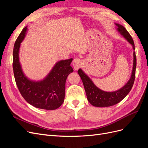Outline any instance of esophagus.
Returning a JSON list of instances; mask_svg holds the SVG:
<instances>
[{
	"instance_id": "obj_1",
	"label": "esophagus",
	"mask_w": 148,
	"mask_h": 148,
	"mask_svg": "<svg viewBox=\"0 0 148 148\" xmlns=\"http://www.w3.org/2000/svg\"><path fill=\"white\" fill-rule=\"evenodd\" d=\"M82 65V60L79 58H76L72 62V66L75 70H78Z\"/></svg>"
}]
</instances>
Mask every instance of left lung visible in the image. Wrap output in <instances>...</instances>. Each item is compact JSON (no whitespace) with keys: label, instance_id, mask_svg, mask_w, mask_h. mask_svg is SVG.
I'll list each match as a JSON object with an SVG mask.
<instances>
[{"label":"left lung","instance_id":"left-lung-1","mask_svg":"<svg viewBox=\"0 0 148 148\" xmlns=\"http://www.w3.org/2000/svg\"><path fill=\"white\" fill-rule=\"evenodd\" d=\"M117 26V30L127 41L132 44L133 49V63L132 74L129 80L123 87L115 91H105L96 86L92 79L85 73L82 69L78 70V73L83 82L88 101L90 104L97 107H110L117 104L123 100L131 91L135 78V71L136 67V57L135 47L133 40L124 26L119 23H115Z\"/></svg>","mask_w":148,"mask_h":148}]
</instances>
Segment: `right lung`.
<instances>
[{"instance_id": "1", "label": "right lung", "mask_w": 148, "mask_h": 148, "mask_svg": "<svg viewBox=\"0 0 148 148\" xmlns=\"http://www.w3.org/2000/svg\"><path fill=\"white\" fill-rule=\"evenodd\" d=\"M27 27L22 30L13 47V69L17 87L29 104L42 109H57L64 101L66 79L73 71L70 66L73 59L57 62L50 72L41 80L29 79L25 75L19 59L21 43L27 33Z\"/></svg>"}]
</instances>
